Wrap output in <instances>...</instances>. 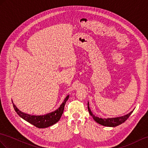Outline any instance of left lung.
Instances as JSON below:
<instances>
[{
    "label": "left lung",
    "mask_w": 148,
    "mask_h": 148,
    "mask_svg": "<svg viewBox=\"0 0 148 148\" xmlns=\"http://www.w3.org/2000/svg\"><path fill=\"white\" fill-rule=\"evenodd\" d=\"M88 110L89 112V114L91 115V116L93 118V119L96 121L97 123L99 124H101L104 126H107V127H116V126L120 125L127 119L129 117L131 116V114L132 113V111L129 114L125 115L124 116L121 117H114V118H107V119H102V118H99L97 116H95L92 112L91 110L90 109L89 107V103L88 102Z\"/></svg>",
    "instance_id": "1"
}]
</instances>
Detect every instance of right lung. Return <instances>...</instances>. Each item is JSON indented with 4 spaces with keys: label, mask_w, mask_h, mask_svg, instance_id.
<instances>
[{
    "label": "right lung",
    "mask_w": 148,
    "mask_h": 148,
    "mask_svg": "<svg viewBox=\"0 0 148 148\" xmlns=\"http://www.w3.org/2000/svg\"><path fill=\"white\" fill-rule=\"evenodd\" d=\"M68 98H69V95H67L66 98L64 99L63 102L62 103V105L55 111L44 115V116H31L29 114H25L18 109L17 107L14 105L13 102L12 103L14 110L21 118H23V119L28 122L29 123L34 125L36 127L46 128L53 125L60 121L63 112L64 106H65V103Z\"/></svg>",
    "instance_id": "add662e5"
}]
</instances>
